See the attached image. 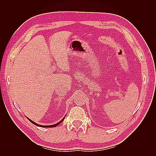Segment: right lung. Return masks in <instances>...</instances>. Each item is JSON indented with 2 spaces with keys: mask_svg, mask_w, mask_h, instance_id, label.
Masks as SVG:
<instances>
[{
  "mask_svg": "<svg viewBox=\"0 0 156 156\" xmlns=\"http://www.w3.org/2000/svg\"><path fill=\"white\" fill-rule=\"evenodd\" d=\"M28 119H29V121H31L33 124H34V125H37V126H38V127H49V128H51V127H56V126H58V125H59L61 123V122L64 120V119H65V117L63 118L62 120L60 121H59L58 122H57V123L56 124H54V125H39V124H37V123H36V122H35L34 121H33L32 120H31L30 119H29V118H27Z\"/></svg>",
  "mask_w": 156,
  "mask_h": 156,
  "instance_id": "1",
  "label": "right lung"
}]
</instances>
